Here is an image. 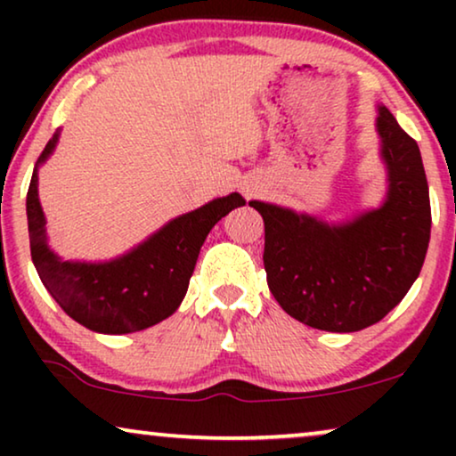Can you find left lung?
<instances>
[{"label": "left lung", "instance_id": "obj_1", "mask_svg": "<svg viewBox=\"0 0 456 456\" xmlns=\"http://www.w3.org/2000/svg\"><path fill=\"white\" fill-rule=\"evenodd\" d=\"M388 192L378 209L328 224L248 201L265 224L267 286L286 314L326 332H357L396 307L419 276L432 209L417 142L384 105L376 120Z\"/></svg>", "mask_w": 456, "mask_h": 456}]
</instances>
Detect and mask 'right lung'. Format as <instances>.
<instances>
[{
	"mask_svg": "<svg viewBox=\"0 0 456 456\" xmlns=\"http://www.w3.org/2000/svg\"><path fill=\"white\" fill-rule=\"evenodd\" d=\"M60 133L37 159L27 195L33 264L55 303L80 326L102 334H130L170 317L183 303L199 251L209 230L245 205L239 192L214 199L203 208L167 222L122 257L86 264L64 261L47 247L45 216L37 192V167L53 153Z\"/></svg>",
	"mask_w": 456,
	"mask_h": 456,
	"instance_id": "add662e5",
	"label": "right lung"
}]
</instances>
